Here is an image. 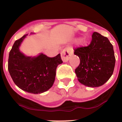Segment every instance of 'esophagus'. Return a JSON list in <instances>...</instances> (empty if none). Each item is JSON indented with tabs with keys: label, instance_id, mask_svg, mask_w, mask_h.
Listing matches in <instances>:
<instances>
[{
	"label": "esophagus",
	"instance_id": "1",
	"mask_svg": "<svg viewBox=\"0 0 122 122\" xmlns=\"http://www.w3.org/2000/svg\"><path fill=\"white\" fill-rule=\"evenodd\" d=\"M72 54V50H70V48H65L64 49L62 50V51L61 52V56L62 61L64 62H67V61H68V60L70 59V56H71Z\"/></svg>",
	"mask_w": 122,
	"mask_h": 122
}]
</instances>
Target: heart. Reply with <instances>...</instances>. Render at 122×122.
Instances as JSON below:
<instances>
[{"mask_svg": "<svg viewBox=\"0 0 122 122\" xmlns=\"http://www.w3.org/2000/svg\"><path fill=\"white\" fill-rule=\"evenodd\" d=\"M81 42L83 43V44H85V43L86 42V41L85 40V39H83V40L81 41Z\"/></svg>", "mask_w": 122, "mask_h": 122, "instance_id": "1", "label": "heart"}]
</instances>
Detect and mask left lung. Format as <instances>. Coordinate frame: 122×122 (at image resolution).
<instances>
[{"label":"left lung","instance_id":"1","mask_svg":"<svg viewBox=\"0 0 122 122\" xmlns=\"http://www.w3.org/2000/svg\"><path fill=\"white\" fill-rule=\"evenodd\" d=\"M90 44L74 49L80 60L76 68L78 81L84 86L96 87L109 80L113 72L115 56L113 47L108 38L94 32Z\"/></svg>","mask_w":122,"mask_h":122}]
</instances>
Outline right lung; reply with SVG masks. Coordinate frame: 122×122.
Here are the masks:
<instances>
[{
	"mask_svg": "<svg viewBox=\"0 0 122 122\" xmlns=\"http://www.w3.org/2000/svg\"><path fill=\"white\" fill-rule=\"evenodd\" d=\"M26 35L15 42L9 55L8 70L19 88L28 93L38 94L52 87L56 67L62 61L60 54L54 57L43 54L33 58L23 55L19 47Z\"/></svg>",
	"mask_w": 122,
	"mask_h": 122,
	"instance_id": "obj_1",
	"label": "right lung"
}]
</instances>
